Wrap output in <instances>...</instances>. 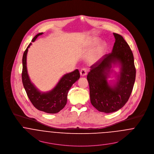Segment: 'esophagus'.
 Here are the masks:
<instances>
[{"label":"esophagus","mask_w":154,"mask_h":154,"mask_svg":"<svg viewBox=\"0 0 154 154\" xmlns=\"http://www.w3.org/2000/svg\"><path fill=\"white\" fill-rule=\"evenodd\" d=\"M86 73H87V70L85 68L82 69L80 71V74H81V76H85L86 75Z\"/></svg>","instance_id":"obj_1"}]
</instances>
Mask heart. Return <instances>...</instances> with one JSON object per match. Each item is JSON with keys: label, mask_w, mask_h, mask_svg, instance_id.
<instances>
[{"label": "heart", "mask_w": 154, "mask_h": 154, "mask_svg": "<svg viewBox=\"0 0 154 154\" xmlns=\"http://www.w3.org/2000/svg\"><path fill=\"white\" fill-rule=\"evenodd\" d=\"M100 39L98 38H95L92 39L91 45L94 46L99 42ZM106 44L104 42L100 43L98 47L92 52V53L88 56V62L91 64H94L97 63L98 60L103 56V54L106 50Z\"/></svg>", "instance_id": "obj_1"}]
</instances>
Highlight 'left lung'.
<instances>
[{
    "instance_id": "obj_1",
    "label": "left lung",
    "mask_w": 154,
    "mask_h": 154,
    "mask_svg": "<svg viewBox=\"0 0 154 154\" xmlns=\"http://www.w3.org/2000/svg\"><path fill=\"white\" fill-rule=\"evenodd\" d=\"M113 35L115 42L112 52L92 65L87 75L92 105L99 112L106 113L116 112L125 105L136 76L134 55L129 46L121 35L115 33ZM112 64L120 66L117 82L113 86L107 81Z\"/></svg>"
}]
</instances>
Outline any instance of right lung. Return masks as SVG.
<instances>
[{"label": "right lung", "mask_w": 154, "mask_h": 154, "mask_svg": "<svg viewBox=\"0 0 154 154\" xmlns=\"http://www.w3.org/2000/svg\"><path fill=\"white\" fill-rule=\"evenodd\" d=\"M43 34H37L32 40L33 42ZM32 45L30 43L23 53L22 58L23 69L22 73V83L28 98L33 105L38 110L48 113H56L62 110L67 103V96L72 85L80 78L78 69L64 75L59 80L55 87L51 91L42 92L39 91L30 80L26 66V56L28 48Z\"/></svg>", "instance_id": "1"}]
</instances>
